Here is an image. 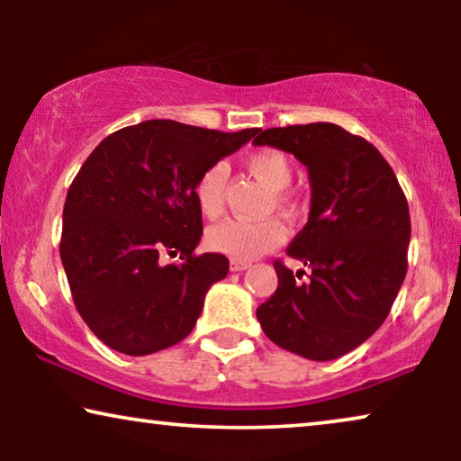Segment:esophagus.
I'll use <instances>...</instances> for the list:
<instances>
[{"label":"esophagus","instance_id":"34e87169","mask_svg":"<svg viewBox=\"0 0 461 461\" xmlns=\"http://www.w3.org/2000/svg\"><path fill=\"white\" fill-rule=\"evenodd\" d=\"M249 268V262H237V260H230V270L232 273H241V270Z\"/></svg>","mask_w":461,"mask_h":461}]
</instances>
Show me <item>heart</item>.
Wrapping results in <instances>:
<instances>
[{
	"label": "heart",
	"mask_w": 461,
	"mask_h": 461,
	"mask_svg": "<svg viewBox=\"0 0 461 461\" xmlns=\"http://www.w3.org/2000/svg\"><path fill=\"white\" fill-rule=\"evenodd\" d=\"M248 166L264 185L276 191V203L289 207V194L285 188L294 182V163L287 153L279 149H260L249 155ZM230 167L226 161H216L199 176L194 185V201L199 210L207 218H216L224 210L226 186H229ZM287 239V229L281 220H262V222H249V220H224L212 226L207 232V245L218 254L229 256L230 260L249 262L258 256L279 248Z\"/></svg>",
	"instance_id": "heart-1"
}]
</instances>
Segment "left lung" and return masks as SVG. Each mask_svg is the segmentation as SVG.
Returning <instances> with one entry per match:
<instances>
[{
  "instance_id": "1",
  "label": "left lung",
  "mask_w": 461,
  "mask_h": 461,
  "mask_svg": "<svg viewBox=\"0 0 461 461\" xmlns=\"http://www.w3.org/2000/svg\"><path fill=\"white\" fill-rule=\"evenodd\" d=\"M256 144L294 153L311 178V216L275 262L279 285L256 317L276 346L311 361L355 350L386 321L407 275L411 220L393 167L374 144L336 123L264 130Z\"/></svg>"
}]
</instances>
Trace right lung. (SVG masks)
<instances>
[{"label": "right lung", "mask_w": 461, "mask_h": 461, "mask_svg": "<svg viewBox=\"0 0 461 461\" xmlns=\"http://www.w3.org/2000/svg\"><path fill=\"white\" fill-rule=\"evenodd\" d=\"M258 128L218 131L150 119L106 136L75 176L62 210L60 260L94 336L130 357L178 344L197 323L229 258L194 254L203 220L194 185ZM178 255V265H163Z\"/></svg>", "instance_id": "1"}]
</instances>
